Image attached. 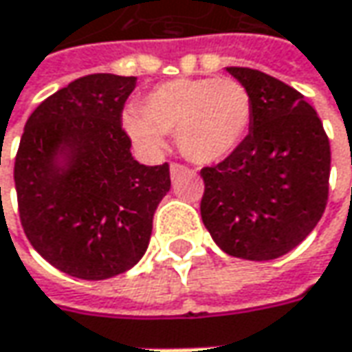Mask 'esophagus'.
<instances>
[{
	"instance_id": "1",
	"label": "esophagus",
	"mask_w": 352,
	"mask_h": 352,
	"mask_svg": "<svg viewBox=\"0 0 352 352\" xmlns=\"http://www.w3.org/2000/svg\"><path fill=\"white\" fill-rule=\"evenodd\" d=\"M184 172H188V168L182 166V164H178V162H172V164H170V176H172V180H174V178H178V176L184 174Z\"/></svg>"
}]
</instances>
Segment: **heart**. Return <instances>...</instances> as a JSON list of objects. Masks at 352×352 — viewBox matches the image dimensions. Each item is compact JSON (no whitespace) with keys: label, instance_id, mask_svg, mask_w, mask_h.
Listing matches in <instances>:
<instances>
[{"label":"heart","instance_id":"heart-1","mask_svg":"<svg viewBox=\"0 0 352 352\" xmlns=\"http://www.w3.org/2000/svg\"><path fill=\"white\" fill-rule=\"evenodd\" d=\"M252 121L249 89L233 78H178L148 89L139 111L123 113V131L144 155L164 151V135L196 164H215L235 151Z\"/></svg>","mask_w":352,"mask_h":352}]
</instances>
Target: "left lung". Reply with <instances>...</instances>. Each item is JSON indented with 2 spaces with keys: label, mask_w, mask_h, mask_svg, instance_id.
Listing matches in <instances>:
<instances>
[{
  "label": "left lung",
  "mask_w": 352,
  "mask_h": 352,
  "mask_svg": "<svg viewBox=\"0 0 352 352\" xmlns=\"http://www.w3.org/2000/svg\"><path fill=\"white\" fill-rule=\"evenodd\" d=\"M227 72L249 89L252 121L231 155L199 172L201 219L227 254L272 261L296 249L325 211L329 139L298 89L252 68Z\"/></svg>",
  "instance_id": "obj_1"
}]
</instances>
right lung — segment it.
I'll use <instances>...</instances> for the list:
<instances>
[{
  "label": "right lung",
  "mask_w": 352,
  "mask_h": 352,
  "mask_svg": "<svg viewBox=\"0 0 352 352\" xmlns=\"http://www.w3.org/2000/svg\"><path fill=\"white\" fill-rule=\"evenodd\" d=\"M135 86V76L78 78L25 123L13 170L21 225L45 261L74 278L105 280L139 263L170 190L168 164H139L121 127Z\"/></svg>",
  "instance_id": "1"
}]
</instances>
